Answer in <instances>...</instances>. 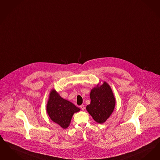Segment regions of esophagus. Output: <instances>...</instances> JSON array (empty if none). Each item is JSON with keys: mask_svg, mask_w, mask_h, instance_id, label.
Masks as SVG:
<instances>
[{"mask_svg": "<svg viewBox=\"0 0 160 160\" xmlns=\"http://www.w3.org/2000/svg\"><path fill=\"white\" fill-rule=\"evenodd\" d=\"M80 108L82 109V110H84V109H85V106H84V105H80Z\"/></svg>", "mask_w": 160, "mask_h": 160, "instance_id": "esophagus-1", "label": "esophagus"}]
</instances>
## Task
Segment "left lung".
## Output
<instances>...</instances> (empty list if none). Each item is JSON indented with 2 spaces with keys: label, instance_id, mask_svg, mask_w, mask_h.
Segmentation results:
<instances>
[{
  "label": "left lung",
  "instance_id": "8db88e82",
  "mask_svg": "<svg viewBox=\"0 0 160 160\" xmlns=\"http://www.w3.org/2000/svg\"><path fill=\"white\" fill-rule=\"evenodd\" d=\"M91 102L86 109L98 123L105 122L112 114L115 107V98L110 86L106 82L91 90Z\"/></svg>",
  "mask_w": 160,
  "mask_h": 160
}]
</instances>
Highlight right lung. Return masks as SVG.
<instances>
[{"mask_svg":"<svg viewBox=\"0 0 160 160\" xmlns=\"http://www.w3.org/2000/svg\"><path fill=\"white\" fill-rule=\"evenodd\" d=\"M80 110L72 103L62 98L55 90H52L47 104V112L52 120L61 128H68L73 114Z\"/></svg>","mask_w":160,"mask_h":160,"instance_id":"obj_1","label":"right lung"}]
</instances>
